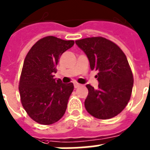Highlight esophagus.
<instances>
[{"label":"esophagus","instance_id":"obj_1","mask_svg":"<svg viewBox=\"0 0 150 150\" xmlns=\"http://www.w3.org/2000/svg\"><path fill=\"white\" fill-rule=\"evenodd\" d=\"M81 86L80 84L77 83H74V88H78V87H80Z\"/></svg>","mask_w":150,"mask_h":150}]
</instances>
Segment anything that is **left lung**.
Returning a JSON list of instances; mask_svg holds the SVG:
<instances>
[{
    "label": "left lung",
    "mask_w": 150,
    "mask_h": 150,
    "mask_svg": "<svg viewBox=\"0 0 150 150\" xmlns=\"http://www.w3.org/2000/svg\"><path fill=\"white\" fill-rule=\"evenodd\" d=\"M75 42L88 57L90 69L97 71V89L86 86V111L101 120L116 117L126 107L133 90V74L127 57L117 44L101 37Z\"/></svg>",
    "instance_id": "8db88e82"
}]
</instances>
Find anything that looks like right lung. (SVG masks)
I'll return each instance as SVG.
<instances>
[{"label":"right lung","instance_id":"right-lung-1","mask_svg":"<svg viewBox=\"0 0 150 150\" xmlns=\"http://www.w3.org/2000/svg\"><path fill=\"white\" fill-rule=\"evenodd\" d=\"M74 44V40L48 36L26 56L19 83L21 100L29 117L40 124H53L66 112L74 84L63 83L54 74L60 56Z\"/></svg>","mask_w":150,"mask_h":150}]
</instances>
